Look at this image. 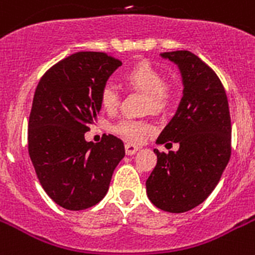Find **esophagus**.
<instances>
[{"mask_svg": "<svg viewBox=\"0 0 255 255\" xmlns=\"http://www.w3.org/2000/svg\"><path fill=\"white\" fill-rule=\"evenodd\" d=\"M124 148H126V153H127L128 156H132V154H134V153L137 152L138 149H140V146L131 144V142H127V144L124 145Z\"/></svg>", "mask_w": 255, "mask_h": 255, "instance_id": "obj_1", "label": "esophagus"}]
</instances>
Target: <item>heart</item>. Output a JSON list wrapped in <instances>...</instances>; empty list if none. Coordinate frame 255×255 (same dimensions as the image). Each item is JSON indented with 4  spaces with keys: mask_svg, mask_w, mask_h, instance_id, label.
<instances>
[{
    "mask_svg": "<svg viewBox=\"0 0 255 255\" xmlns=\"http://www.w3.org/2000/svg\"><path fill=\"white\" fill-rule=\"evenodd\" d=\"M123 77L129 86L146 93L148 97L145 101L146 110H152L154 113H163L171 106L174 99L173 89L170 85L163 82V76L152 64L146 61L133 64L124 72ZM99 101L106 111L109 113L115 111L121 101V95L117 86L110 82L103 85L99 93ZM111 129L114 133L121 136L126 141L141 142L145 140L149 133H152L154 128L152 123L146 121L126 118L114 124Z\"/></svg>",
    "mask_w": 255,
    "mask_h": 255,
    "instance_id": "obj_1",
    "label": "heart"
}]
</instances>
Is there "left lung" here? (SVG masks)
<instances>
[{"instance_id": "8db88e82", "label": "left lung", "mask_w": 255, "mask_h": 255, "mask_svg": "<svg viewBox=\"0 0 255 255\" xmlns=\"http://www.w3.org/2000/svg\"><path fill=\"white\" fill-rule=\"evenodd\" d=\"M181 70L183 97L157 144L178 142L177 152H158L146 179L149 200L162 211L181 214L208 198L231 158L228 98L220 78L190 51L161 53Z\"/></svg>"}]
</instances>
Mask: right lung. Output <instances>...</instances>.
I'll list each match as a JSON object with an SVG mask.
<instances>
[{
	"label": "right lung",
	"mask_w": 255,
	"mask_h": 255,
	"mask_svg": "<svg viewBox=\"0 0 255 255\" xmlns=\"http://www.w3.org/2000/svg\"><path fill=\"white\" fill-rule=\"evenodd\" d=\"M121 60L105 52H77L40 78L28 119V154L41 187L60 207L86 210L103 199L126 154L114 134L88 142L85 132L102 107L99 93Z\"/></svg>",
	"instance_id": "right-lung-1"
}]
</instances>
